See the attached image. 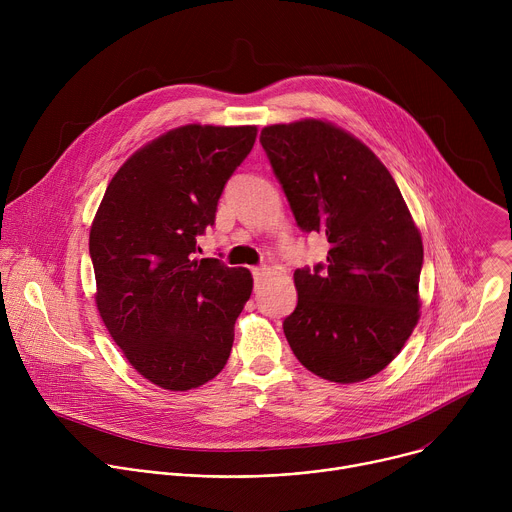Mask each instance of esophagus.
Segmentation results:
<instances>
[{
    "label": "esophagus",
    "mask_w": 512,
    "mask_h": 512,
    "mask_svg": "<svg viewBox=\"0 0 512 512\" xmlns=\"http://www.w3.org/2000/svg\"><path fill=\"white\" fill-rule=\"evenodd\" d=\"M251 271H253V277H255V281H259V279H261V277L267 273V267H265V265H261V267H253Z\"/></svg>",
    "instance_id": "esophagus-1"
}]
</instances>
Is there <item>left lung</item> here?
Returning <instances> with one entry per match:
<instances>
[{
  "label": "left lung",
  "instance_id": "1",
  "mask_svg": "<svg viewBox=\"0 0 512 512\" xmlns=\"http://www.w3.org/2000/svg\"><path fill=\"white\" fill-rule=\"evenodd\" d=\"M296 223L326 233V265L296 269L285 338L314 375L358 383L381 373L419 320L423 243L383 162L354 135L302 119L259 137Z\"/></svg>",
  "mask_w": 512,
  "mask_h": 512
}]
</instances>
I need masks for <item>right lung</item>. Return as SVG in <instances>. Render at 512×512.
Segmentation results:
<instances>
[{
	"label": "right lung",
	"instance_id": "1",
	"mask_svg": "<svg viewBox=\"0 0 512 512\" xmlns=\"http://www.w3.org/2000/svg\"><path fill=\"white\" fill-rule=\"evenodd\" d=\"M255 137V125L172 129L117 170L95 214L97 310L131 367L162 389H196L229 360L253 277L194 253Z\"/></svg>",
	"mask_w": 512,
	"mask_h": 512
}]
</instances>
